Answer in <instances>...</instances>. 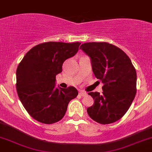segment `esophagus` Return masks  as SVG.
Masks as SVG:
<instances>
[{
  "label": "esophagus",
  "mask_w": 152,
  "mask_h": 152,
  "mask_svg": "<svg viewBox=\"0 0 152 152\" xmlns=\"http://www.w3.org/2000/svg\"><path fill=\"white\" fill-rule=\"evenodd\" d=\"M79 95H80L81 96L84 97V96H85V95H87V92H84V91H80V92H79Z\"/></svg>",
  "instance_id": "1"
}]
</instances>
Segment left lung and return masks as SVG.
<instances>
[{
    "label": "left lung",
    "mask_w": 152,
    "mask_h": 152,
    "mask_svg": "<svg viewBox=\"0 0 152 152\" xmlns=\"http://www.w3.org/2000/svg\"><path fill=\"white\" fill-rule=\"evenodd\" d=\"M91 58L92 71L104 84L103 92H89L95 100L87 108L91 119L100 124L115 122L125 114L136 94L137 75L135 67L125 52L107 42L81 44Z\"/></svg>",
    "instance_id": "obj_1"
}]
</instances>
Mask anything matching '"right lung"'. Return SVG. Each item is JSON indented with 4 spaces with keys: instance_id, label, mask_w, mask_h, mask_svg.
<instances>
[{
    "instance_id": "add662e5",
    "label": "right lung",
    "mask_w": 152,
    "mask_h": 152,
    "mask_svg": "<svg viewBox=\"0 0 152 152\" xmlns=\"http://www.w3.org/2000/svg\"><path fill=\"white\" fill-rule=\"evenodd\" d=\"M81 43L49 41L32 48L17 69V92L28 113L44 124L63 119L68 105L78 95L74 87L56 88V75L65 60L73 57Z\"/></svg>"
}]
</instances>
